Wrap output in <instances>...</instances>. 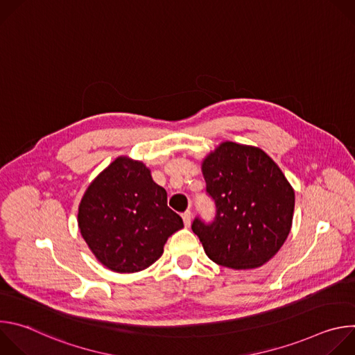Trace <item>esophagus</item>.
Returning a JSON list of instances; mask_svg holds the SVG:
<instances>
[{"mask_svg":"<svg viewBox=\"0 0 355 355\" xmlns=\"http://www.w3.org/2000/svg\"><path fill=\"white\" fill-rule=\"evenodd\" d=\"M181 216H182L184 225H185V226H189V225H191V220H192V214H191V211H185Z\"/></svg>","mask_w":355,"mask_h":355,"instance_id":"1","label":"esophagus"}]
</instances>
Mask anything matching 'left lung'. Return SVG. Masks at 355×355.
<instances>
[{"label":"left lung","instance_id":"left-lung-1","mask_svg":"<svg viewBox=\"0 0 355 355\" xmlns=\"http://www.w3.org/2000/svg\"><path fill=\"white\" fill-rule=\"evenodd\" d=\"M202 171L215 216H195L191 227L216 264L257 268L286 240L295 193L279 167L257 147L226 141L211 153Z\"/></svg>","mask_w":355,"mask_h":355}]
</instances>
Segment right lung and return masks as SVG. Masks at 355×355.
Returning a JSON list of instances; mask_svg holds the SVG:
<instances>
[{"label":"right lung","instance_id":"right-lung-1","mask_svg":"<svg viewBox=\"0 0 355 355\" xmlns=\"http://www.w3.org/2000/svg\"><path fill=\"white\" fill-rule=\"evenodd\" d=\"M78 227L95 257L116 272H137L163 254L167 239L184 227L167 207V192L140 162L116 159L85 191Z\"/></svg>","mask_w":355,"mask_h":355}]
</instances>
